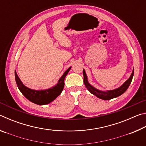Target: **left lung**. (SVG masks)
<instances>
[{
	"label": "left lung",
	"mask_w": 146,
	"mask_h": 146,
	"mask_svg": "<svg viewBox=\"0 0 146 146\" xmlns=\"http://www.w3.org/2000/svg\"><path fill=\"white\" fill-rule=\"evenodd\" d=\"M83 75L84 83L86 87L88 89V91H90L91 94L95 95L96 97L100 98V99L104 100H108L119 97V96L122 95V94L127 90V88H129L131 82L133 75H134V68H133L132 73L131 74L129 78H128L122 86H120L119 88H116L115 90H112L102 91L98 90V89L95 88L94 86L90 84V82H89L88 76L86 75V71L84 70H83Z\"/></svg>",
	"instance_id": "1"
}]
</instances>
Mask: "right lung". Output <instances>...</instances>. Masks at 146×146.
<instances>
[{
  "label": "right lung",
  "mask_w": 146,
  "mask_h": 146,
  "mask_svg": "<svg viewBox=\"0 0 146 146\" xmlns=\"http://www.w3.org/2000/svg\"><path fill=\"white\" fill-rule=\"evenodd\" d=\"M71 68V67H70L63 73V75L59 78L58 82L55 86L46 90H32L26 87L19 78L16 71L15 70V76L17 87L24 97L31 102L40 106L48 104L53 102L60 95L64 87V79Z\"/></svg>",
  "instance_id": "1"
}]
</instances>
